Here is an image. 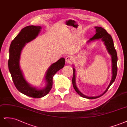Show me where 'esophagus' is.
I'll return each mask as SVG.
<instances>
[{
  "label": "esophagus",
  "mask_w": 127,
  "mask_h": 127,
  "mask_svg": "<svg viewBox=\"0 0 127 127\" xmlns=\"http://www.w3.org/2000/svg\"><path fill=\"white\" fill-rule=\"evenodd\" d=\"M65 61L67 63L71 64L73 62V58L71 56H67L66 59H65Z\"/></svg>",
  "instance_id": "obj_1"
}]
</instances>
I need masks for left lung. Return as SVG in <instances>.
<instances>
[{
  "mask_svg": "<svg viewBox=\"0 0 127 127\" xmlns=\"http://www.w3.org/2000/svg\"><path fill=\"white\" fill-rule=\"evenodd\" d=\"M95 32L96 34L94 35L92 38L90 39L87 42L88 44L90 43L91 42H93L97 40L101 39L102 42H103L104 45L106 47L107 51L108 52L109 54L111 56V63H112V78L110 82L108 85L107 88L106 89L104 92L102 94V95L96 96H88L87 95H84V94L82 93L79 89L76 87V74L75 72L76 70L74 68V65H73L74 67H73V78H72V84L73 88L75 89V91L79 94V95L83 97L87 98L89 99H96V98L99 97L103 95L107 91L108 89L111 84L114 82V80L116 78V76L117 74V61H118V57L116 50L114 48L113 41L111 36L109 34L104 28L101 27L95 26Z\"/></svg>",
  "mask_w": 127,
  "mask_h": 127,
  "instance_id": "8db88e82",
  "label": "left lung"
}]
</instances>
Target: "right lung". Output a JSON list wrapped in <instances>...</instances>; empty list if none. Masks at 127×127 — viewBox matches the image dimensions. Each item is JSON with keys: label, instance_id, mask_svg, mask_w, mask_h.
<instances>
[{"label": "right lung", "instance_id": "right-lung-1", "mask_svg": "<svg viewBox=\"0 0 127 127\" xmlns=\"http://www.w3.org/2000/svg\"><path fill=\"white\" fill-rule=\"evenodd\" d=\"M41 29L40 26L24 27L11 42L9 47L8 68L16 88L24 95L35 98L43 97L48 93L52 87L53 76L65 65V59L62 58L49 67L44 78L45 86L43 88L33 87L26 80L20 67V55L26 44L36 38Z\"/></svg>", "mask_w": 127, "mask_h": 127}]
</instances>
